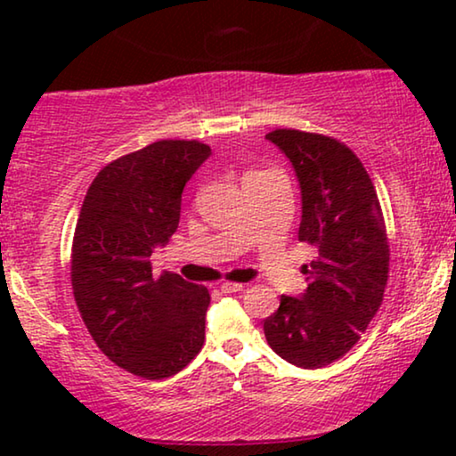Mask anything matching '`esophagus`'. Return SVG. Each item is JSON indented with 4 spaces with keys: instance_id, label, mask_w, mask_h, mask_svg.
<instances>
[{
    "instance_id": "34e87169",
    "label": "esophagus",
    "mask_w": 456,
    "mask_h": 456,
    "mask_svg": "<svg viewBox=\"0 0 456 456\" xmlns=\"http://www.w3.org/2000/svg\"><path fill=\"white\" fill-rule=\"evenodd\" d=\"M220 290L226 292V295H230V292H240L242 290V284L240 282H222L220 284Z\"/></svg>"
}]
</instances>
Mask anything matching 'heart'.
Listing matches in <instances>:
<instances>
[{"instance_id":"heart-1","label":"heart","mask_w":456,"mask_h":456,"mask_svg":"<svg viewBox=\"0 0 456 456\" xmlns=\"http://www.w3.org/2000/svg\"><path fill=\"white\" fill-rule=\"evenodd\" d=\"M251 174H253V172H251Z\"/></svg>"}]
</instances>
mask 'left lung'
Here are the masks:
<instances>
[{
	"instance_id": "1",
	"label": "left lung",
	"mask_w": 456,
	"mask_h": 456,
	"mask_svg": "<svg viewBox=\"0 0 456 456\" xmlns=\"http://www.w3.org/2000/svg\"><path fill=\"white\" fill-rule=\"evenodd\" d=\"M295 167L303 216L298 240L317 248L307 290L280 297L264 320L273 351L317 370L357 345L388 282L390 248L379 201L357 155L332 136L278 128L265 134Z\"/></svg>"
}]
</instances>
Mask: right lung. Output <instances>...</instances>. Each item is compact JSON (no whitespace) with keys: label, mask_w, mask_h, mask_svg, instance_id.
Instances as JSON below:
<instances>
[{"label":"right lung","mask_w":456,"mask_h":456,"mask_svg":"<svg viewBox=\"0 0 456 456\" xmlns=\"http://www.w3.org/2000/svg\"><path fill=\"white\" fill-rule=\"evenodd\" d=\"M209 155L199 141L151 142L105 166L80 208L74 298L103 354L134 376L170 378L203 346L208 289L153 278L149 257L176 232L184 186Z\"/></svg>","instance_id":"right-lung-1"}]
</instances>
